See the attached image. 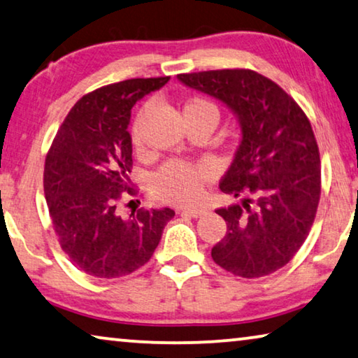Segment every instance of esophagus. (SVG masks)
Returning <instances> with one entry per match:
<instances>
[{
    "mask_svg": "<svg viewBox=\"0 0 358 358\" xmlns=\"http://www.w3.org/2000/svg\"><path fill=\"white\" fill-rule=\"evenodd\" d=\"M181 212L186 213V215L189 217H194V218H199L202 215H206V209L204 207H185V209H181Z\"/></svg>",
    "mask_w": 358,
    "mask_h": 358,
    "instance_id": "1",
    "label": "esophagus"
}]
</instances>
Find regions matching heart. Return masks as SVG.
I'll list each match as a JSON object with an SVG mask.
<instances>
[{
	"instance_id": "1",
	"label": "heart",
	"mask_w": 358,
	"mask_h": 358,
	"mask_svg": "<svg viewBox=\"0 0 358 358\" xmlns=\"http://www.w3.org/2000/svg\"><path fill=\"white\" fill-rule=\"evenodd\" d=\"M185 110H197L218 120V109L210 101L196 98L185 106ZM133 141L138 143V131H133ZM212 175V167L206 162L188 164L172 161L165 164L152 178V189L159 199L173 204H188L201 196L202 183Z\"/></svg>"
}]
</instances>
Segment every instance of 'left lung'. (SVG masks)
<instances>
[{"mask_svg": "<svg viewBox=\"0 0 358 358\" xmlns=\"http://www.w3.org/2000/svg\"><path fill=\"white\" fill-rule=\"evenodd\" d=\"M185 87L225 104L241 138L220 181L241 197L217 209L227 234L213 262L243 278L273 273L306 241L320 201V152L307 115L294 99L260 73L225 69L177 76Z\"/></svg>", "mask_w": 358, "mask_h": 358, "instance_id": "8db88e82", "label": "left lung"}]
</instances>
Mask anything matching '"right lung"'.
I'll return each instance as SVG.
<instances>
[{
  "instance_id": "add662e5",
  "label": "right lung",
  "mask_w": 358,
  "mask_h": 358,
  "mask_svg": "<svg viewBox=\"0 0 358 358\" xmlns=\"http://www.w3.org/2000/svg\"><path fill=\"white\" fill-rule=\"evenodd\" d=\"M170 77L131 78L85 94L61 125L45 162V196L64 252L96 278H119L145 265L175 212L115 210L130 191L131 108Z\"/></svg>"
}]
</instances>
